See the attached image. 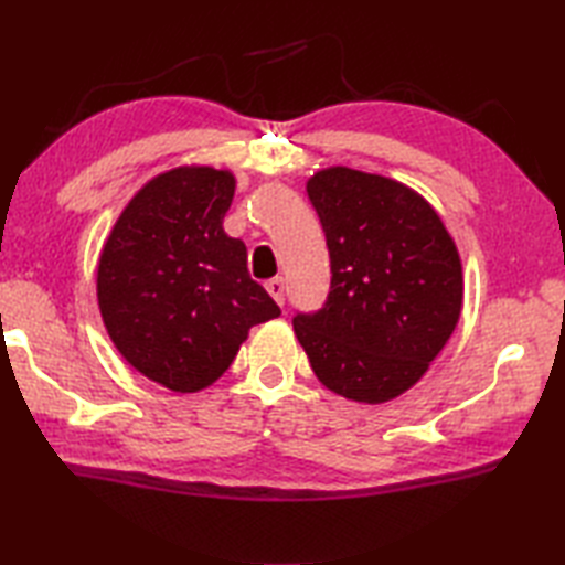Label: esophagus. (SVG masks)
<instances>
[{
    "mask_svg": "<svg viewBox=\"0 0 565 565\" xmlns=\"http://www.w3.org/2000/svg\"><path fill=\"white\" fill-rule=\"evenodd\" d=\"M264 286H267V291H269L274 301L284 306V279H281V276H274V279H269Z\"/></svg>",
    "mask_w": 565,
    "mask_h": 565,
    "instance_id": "esophagus-1",
    "label": "esophagus"
}]
</instances>
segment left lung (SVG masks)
<instances>
[{
    "label": "left lung",
    "mask_w": 565,
    "mask_h": 565,
    "mask_svg": "<svg viewBox=\"0 0 565 565\" xmlns=\"http://www.w3.org/2000/svg\"><path fill=\"white\" fill-rule=\"evenodd\" d=\"M330 252V294L294 330L322 386L356 403L398 398L461 316V259L437 211L401 182L350 167L308 179Z\"/></svg>",
    "instance_id": "1"
}]
</instances>
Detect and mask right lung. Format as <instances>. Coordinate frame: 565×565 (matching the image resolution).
Wrapping results in <instances>:
<instances>
[{"label": "right lung", "instance_id": "add662e5", "mask_svg": "<svg viewBox=\"0 0 565 565\" xmlns=\"http://www.w3.org/2000/svg\"><path fill=\"white\" fill-rule=\"evenodd\" d=\"M235 177L177 167L130 199L106 239L97 298L116 350L142 376L196 393L233 364L252 326L281 310L249 279L247 247L223 218Z\"/></svg>", "mask_w": 565, "mask_h": 565}]
</instances>
